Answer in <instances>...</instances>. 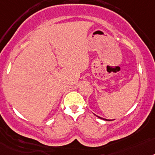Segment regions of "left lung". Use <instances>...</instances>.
<instances>
[{"label": "left lung", "instance_id": "obj_1", "mask_svg": "<svg viewBox=\"0 0 155 155\" xmlns=\"http://www.w3.org/2000/svg\"><path fill=\"white\" fill-rule=\"evenodd\" d=\"M97 116V115H96ZM97 117H99V118H100V119H103V120H107V121H111V120H107V119H104V118H103V117H99V116H97Z\"/></svg>", "mask_w": 155, "mask_h": 155}]
</instances>
